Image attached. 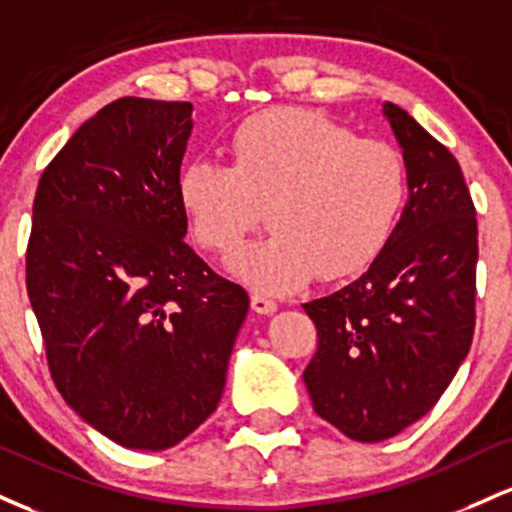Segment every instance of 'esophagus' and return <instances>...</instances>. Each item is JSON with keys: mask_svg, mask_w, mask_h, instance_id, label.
I'll use <instances>...</instances> for the list:
<instances>
[{"mask_svg": "<svg viewBox=\"0 0 512 512\" xmlns=\"http://www.w3.org/2000/svg\"><path fill=\"white\" fill-rule=\"evenodd\" d=\"M251 309H254L256 314H273L275 309H278V302L261 295V292H254V295H251Z\"/></svg>", "mask_w": 512, "mask_h": 512, "instance_id": "34e87169", "label": "esophagus"}]
</instances>
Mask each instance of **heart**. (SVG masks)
<instances>
[{"label":"heart","instance_id":"1","mask_svg":"<svg viewBox=\"0 0 512 512\" xmlns=\"http://www.w3.org/2000/svg\"><path fill=\"white\" fill-rule=\"evenodd\" d=\"M232 164L181 169L179 203L195 241L229 256L268 208V239L234 258V273L280 295L314 275L353 278L380 258L406 203V166L392 145L307 108L246 118L229 140Z\"/></svg>","mask_w":512,"mask_h":512}]
</instances>
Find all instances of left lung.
I'll list each match as a JSON object with an SVG mask.
<instances>
[{"instance_id": "obj_1", "label": "left lung", "mask_w": 512, "mask_h": 512, "mask_svg": "<svg viewBox=\"0 0 512 512\" xmlns=\"http://www.w3.org/2000/svg\"><path fill=\"white\" fill-rule=\"evenodd\" d=\"M404 149L406 200L387 249L358 280L304 304L317 353L304 370L314 411L380 442L438 404L476 321V210L459 162L404 108L384 103Z\"/></svg>"}]
</instances>
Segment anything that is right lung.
Segmentation results:
<instances>
[{"instance_id":"right-lung-1","label":"right lung","mask_w":512,"mask_h":512,"mask_svg":"<svg viewBox=\"0 0 512 512\" xmlns=\"http://www.w3.org/2000/svg\"><path fill=\"white\" fill-rule=\"evenodd\" d=\"M188 101L125 96L45 166L26 290L57 392L132 450H166L220 404L249 295L183 241Z\"/></svg>"}]
</instances>
